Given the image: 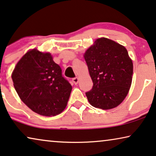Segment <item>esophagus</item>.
<instances>
[{
    "mask_svg": "<svg viewBox=\"0 0 156 156\" xmlns=\"http://www.w3.org/2000/svg\"><path fill=\"white\" fill-rule=\"evenodd\" d=\"M73 82L74 83V84H77L78 83V81H79V79H78V78H77V77H76V78H73L72 79Z\"/></svg>",
    "mask_w": 156,
    "mask_h": 156,
    "instance_id": "34e87169",
    "label": "esophagus"
}]
</instances>
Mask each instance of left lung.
Instances as JSON below:
<instances>
[{
  "label": "left lung",
  "instance_id": "1",
  "mask_svg": "<svg viewBox=\"0 0 156 156\" xmlns=\"http://www.w3.org/2000/svg\"><path fill=\"white\" fill-rule=\"evenodd\" d=\"M84 58L93 83L86 93L90 104L103 110L118 106L131 86L133 62L127 50L115 41L101 38L87 50Z\"/></svg>",
  "mask_w": 156,
  "mask_h": 156
}]
</instances>
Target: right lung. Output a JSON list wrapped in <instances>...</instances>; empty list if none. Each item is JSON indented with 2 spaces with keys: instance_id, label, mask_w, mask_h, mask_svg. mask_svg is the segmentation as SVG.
<instances>
[{
  "instance_id": "add662e5",
  "label": "right lung",
  "mask_w": 156,
  "mask_h": 156,
  "mask_svg": "<svg viewBox=\"0 0 156 156\" xmlns=\"http://www.w3.org/2000/svg\"><path fill=\"white\" fill-rule=\"evenodd\" d=\"M12 79L20 98L35 113L54 116L66 108L72 86L50 53L36 49L27 52L16 65Z\"/></svg>"
}]
</instances>
